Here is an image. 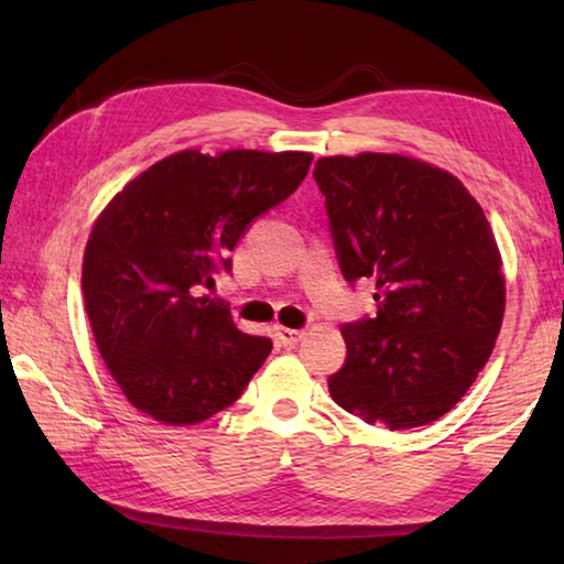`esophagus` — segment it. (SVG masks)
Returning a JSON list of instances; mask_svg holds the SVG:
<instances>
[{
	"instance_id": "esophagus-1",
	"label": "esophagus",
	"mask_w": 564,
	"mask_h": 564,
	"mask_svg": "<svg viewBox=\"0 0 564 564\" xmlns=\"http://www.w3.org/2000/svg\"><path fill=\"white\" fill-rule=\"evenodd\" d=\"M275 338H279L281 346H295L303 338V330L295 328H285V326H275Z\"/></svg>"
}]
</instances>
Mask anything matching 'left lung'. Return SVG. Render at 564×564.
<instances>
[{"instance_id": "obj_1", "label": "left lung", "mask_w": 564, "mask_h": 564, "mask_svg": "<svg viewBox=\"0 0 564 564\" xmlns=\"http://www.w3.org/2000/svg\"><path fill=\"white\" fill-rule=\"evenodd\" d=\"M346 281L376 283V318L343 326L330 398L368 425L420 427L453 410L488 362L505 316L502 256L451 171L403 154L316 161Z\"/></svg>"}]
</instances>
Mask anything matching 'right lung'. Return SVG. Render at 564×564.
I'll use <instances>...</instances> for the list:
<instances>
[{
	"instance_id": "right-lung-1",
	"label": "right lung",
	"mask_w": 564,
	"mask_h": 564,
	"mask_svg": "<svg viewBox=\"0 0 564 564\" xmlns=\"http://www.w3.org/2000/svg\"><path fill=\"white\" fill-rule=\"evenodd\" d=\"M308 151L186 149L156 161L104 206L82 263L97 348L129 403L164 425L234 405L271 352L202 289L256 216L308 174Z\"/></svg>"
}]
</instances>
